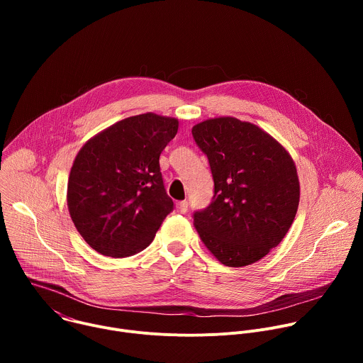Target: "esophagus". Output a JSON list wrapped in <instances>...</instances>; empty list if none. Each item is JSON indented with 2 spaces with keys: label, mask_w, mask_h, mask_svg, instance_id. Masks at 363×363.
I'll use <instances>...</instances> for the list:
<instances>
[{
  "label": "esophagus",
  "mask_w": 363,
  "mask_h": 363,
  "mask_svg": "<svg viewBox=\"0 0 363 363\" xmlns=\"http://www.w3.org/2000/svg\"><path fill=\"white\" fill-rule=\"evenodd\" d=\"M177 211L179 214H185L188 211V201H178L177 202Z\"/></svg>",
  "instance_id": "34e87169"
}]
</instances>
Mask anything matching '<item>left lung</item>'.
<instances>
[{"instance_id": "left-lung-1", "label": "left lung", "mask_w": 363, "mask_h": 363, "mask_svg": "<svg viewBox=\"0 0 363 363\" xmlns=\"http://www.w3.org/2000/svg\"><path fill=\"white\" fill-rule=\"evenodd\" d=\"M192 136L214 178L213 202L194 214V225L224 266L252 264L293 224L300 199L294 161L266 130L231 116L196 123Z\"/></svg>"}]
</instances>
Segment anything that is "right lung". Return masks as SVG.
<instances>
[{
  "label": "right lung",
  "mask_w": 363,
  "mask_h": 363,
  "mask_svg": "<svg viewBox=\"0 0 363 363\" xmlns=\"http://www.w3.org/2000/svg\"><path fill=\"white\" fill-rule=\"evenodd\" d=\"M178 125L152 112L130 116L89 139L76 155L67 206L74 227L97 252L121 258L142 251L174 210L160 157Z\"/></svg>",
  "instance_id": "add662e5"
}]
</instances>
